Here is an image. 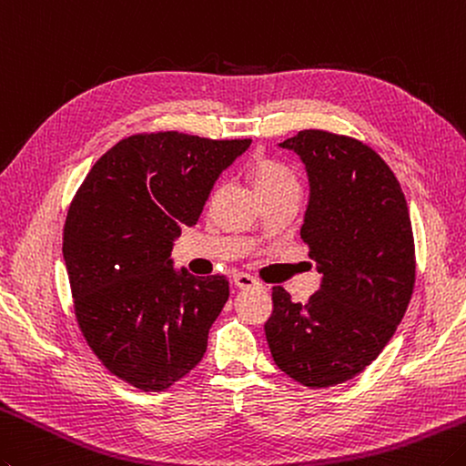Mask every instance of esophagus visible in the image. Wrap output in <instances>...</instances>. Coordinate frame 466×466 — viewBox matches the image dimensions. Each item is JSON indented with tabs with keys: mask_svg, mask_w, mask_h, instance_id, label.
I'll return each instance as SVG.
<instances>
[{
	"mask_svg": "<svg viewBox=\"0 0 466 466\" xmlns=\"http://www.w3.org/2000/svg\"><path fill=\"white\" fill-rule=\"evenodd\" d=\"M232 282L238 289H254L258 285L257 280H254L250 275H244V272H238V275H234V279H232Z\"/></svg>",
	"mask_w": 466,
	"mask_h": 466,
	"instance_id": "obj_1",
	"label": "esophagus"
}]
</instances>
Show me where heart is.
<instances>
[{"label": "heart", "instance_id": "1", "mask_svg": "<svg viewBox=\"0 0 466 466\" xmlns=\"http://www.w3.org/2000/svg\"><path fill=\"white\" fill-rule=\"evenodd\" d=\"M248 176L258 196L272 194V191L285 189L289 186H297V177L293 171L287 169L282 163L267 157H258L250 163Z\"/></svg>", "mask_w": 466, "mask_h": 466}]
</instances>
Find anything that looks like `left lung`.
<instances>
[{
    "mask_svg": "<svg viewBox=\"0 0 466 466\" xmlns=\"http://www.w3.org/2000/svg\"><path fill=\"white\" fill-rule=\"evenodd\" d=\"M279 147L307 171L300 238L321 285L305 305L272 289L264 333L280 371L329 388L366 370L402 321L416 277L412 222L394 171L361 141L309 129Z\"/></svg>",
    "mask_w": 466,
    "mask_h": 466,
    "instance_id": "obj_1",
    "label": "left lung"
}]
</instances>
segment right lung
Listing matches in <instances>:
<instances>
[{
	"mask_svg": "<svg viewBox=\"0 0 466 466\" xmlns=\"http://www.w3.org/2000/svg\"><path fill=\"white\" fill-rule=\"evenodd\" d=\"M250 143L133 135L95 163L72 199L62 254L80 331L127 384L166 390L202 361L230 287L176 270L171 250Z\"/></svg>",
	"mask_w": 466,
	"mask_h": 466,
	"instance_id": "obj_1",
	"label": "right lung"
}]
</instances>
